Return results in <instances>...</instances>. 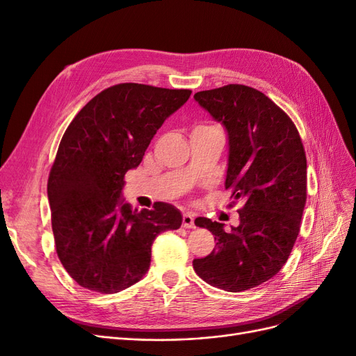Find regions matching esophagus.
<instances>
[{
  "label": "esophagus",
  "instance_id": "34e87169",
  "mask_svg": "<svg viewBox=\"0 0 356 356\" xmlns=\"http://www.w3.org/2000/svg\"><path fill=\"white\" fill-rule=\"evenodd\" d=\"M182 227L184 228H194V216L191 213H184L182 215Z\"/></svg>",
  "mask_w": 356,
  "mask_h": 356
}]
</instances>
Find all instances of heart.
I'll return each instance as SVG.
<instances>
[{
  "instance_id": "obj_1",
  "label": "heart",
  "mask_w": 356,
  "mask_h": 356,
  "mask_svg": "<svg viewBox=\"0 0 356 356\" xmlns=\"http://www.w3.org/2000/svg\"><path fill=\"white\" fill-rule=\"evenodd\" d=\"M199 128H213V127H199Z\"/></svg>"
}]
</instances>
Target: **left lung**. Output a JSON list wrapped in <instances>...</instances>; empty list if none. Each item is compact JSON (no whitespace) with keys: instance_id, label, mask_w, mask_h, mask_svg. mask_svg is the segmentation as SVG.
Listing matches in <instances>:
<instances>
[{"instance_id":"1","label":"left lung","mask_w":356,"mask_h":356,"mask_svg":"<svg viewBox=\"0 0 356 356\" xmlns=\"http://www.w3.org/2000/svg\"><path fill=\"white\" fill-rule=\"evenodd\" d=\"M206 112L228 134L225 188L241 200L240 224L197 218L216 248L193 268L207 284L243 291L273 278L287 262L299 236L306 203V156L291 119L273 100L246 85L194 94Z\"/></svg>"}]
</instances>
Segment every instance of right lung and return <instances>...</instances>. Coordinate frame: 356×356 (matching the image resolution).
I'll return each mask as SVG.
<instances>
[{
  "label": "right lung",
  "mask_w": 356,
  "mask_h": 356,
  "mask_svg": "<svg viewBox=\"0 0 356 356\" xmlns=\"http://www.w3.org/2000/svg\"><path fill=\"white\" fill-rule=\"evenodd\" d=\"M191 95L143 83L113 85L82 107L60 141L47 193L57 256L81 287L112 295L149 271L152 244L182 215L159 202L132 209L124 178L163 122Z\"/></svg>",
  "instance_id": "add662e5"
}]
</instances>
